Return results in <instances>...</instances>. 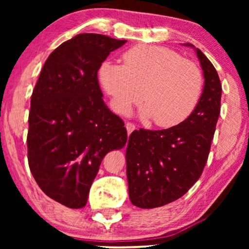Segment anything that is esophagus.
Here are the masks:
<instances>
[{
    "label": "esophagus",
    "mask_w": 249,
    "mask_h": 249,
    "mask_svg": "<svg viewBox=\"0 0 249 249\" xmlns=\"http://www.w3.org/2000/svg\"><path fill=\"white\" fill-rule=\"evenodd\" d=\"M125 129H127L128 135H130L136 129V125L134 124H131V122H127V124H125Z\"/></svg>",
    "instance_id": "obj_1"
}]
</instances>
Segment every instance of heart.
Here are the masks:
<instances>
[{
    "label": "heart",
    "instance_id": "b5f03b06",
    "mask_svg": "<svg viewBox=\"0 0 249 249\" xmlns=\"http://www.w3.org/2000/svg\"><path fill=\"white\" fill-rule=\"evenodd\" d=\"M124 66L104 62L100 68L102 87L118 113L125 114L142 100V114L159 127H172L186 120L203 91L202 71L175 51L137 45L122 55Z\"/></svg>",
    "mask_w": 249,
    "mask_h": 249
}]
</instances>
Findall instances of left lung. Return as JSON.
<instances>
[{
  "instance_id": "1",
  "label": "left lung",
  "mask_w": 249,
  "mask_h": 249,
  "mask_svg": "<svg viewBox=\"0 0 249 249\" xmlns=\"http://www.w3.org/2000/svg\"><path fill=\"white\" fill-rule=\"evenodd\" d=\"M204 76L195 110L179 124L163 130L131 132L125 152L129 198L154 209L180 198L202 175L220 115L222 87L215 68L193 44Z\"/></svg>"
}]
</instances>
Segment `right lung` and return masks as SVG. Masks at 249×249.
Returning <instances> with one entry per match:
<instances>
[{
  "label": "right lung",
  "mask_w": 249,
  "mask_h": 249,
  "mask_svg": "<svg viewBox=\"0 0 249 249\" xmlns=\"http://www.w3.org/2000/svg\"><path fill=\"white\" fill-rule=\"evenodd\" d=\"M125 42L76 35L50 54L33 90L29 169L50 198L70 209L86 205L102 160L127 142L124 121L104 103L97 79L108 54Z\"/></svg>",
  "instance_id": "right-lung-1"
}]
</instances>
